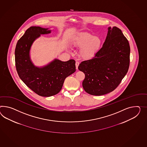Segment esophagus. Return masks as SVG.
I'll return each instance as SVG.
<instances>
[{"label": "esophagus", "instance_id": "obj_1", "mask_svg": "<svg viewBox=\"0 0 147 147\" xmlns=\"http://www.w3.org/2000/svg\"><path fill=\"white\" fill-rule=\"evenodd\" d=\"M79 62L77 61V62H76V68L77 70H78V66H79Z\"/></svg>", "mask_w": 147, "mask_h": 147}]
</instances>
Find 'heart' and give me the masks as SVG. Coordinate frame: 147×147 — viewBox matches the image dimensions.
I'll return each instance as SVG.
<instances>
[{"mask_svg": "<svg viewBox=\"0 0 147 147\" xmlns=\"http://www.w3.org/2000/svg\"><path fill=\"white\" fill-rule=\"evenodd\" d=\"M72 45L77 48H81L79 54L82 58L90 59L98 53L101 47L102 40L98 36H94L88 32H83L73 38Z\"/></svg>", "mask_w": 147, "mask_h": 147, "instance_id": "heart-1", "label": "heart"}]
</instances>
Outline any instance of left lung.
I'll return each mask as SVG.
<instances>
[{
  "label": "left lung",
  "instance_id": "left-lung-1",
  "mask_svg": "<svg viewBox=\"0 0 147 147\" xmlns=\"http://www.w3.org/2000/svg\"><path fill=\"white\" fill-rule=\"evenodd\" d=\"M130 47L127 39L116 26L108 28L105 42L92 59L82 62L78 69L85 75L84 90L93 95L113 91L128 71Z\"/></svg>",
  "mask_w": 147,
  "mask_h": 147
}]
</instances>
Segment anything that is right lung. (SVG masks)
<instances>
[{"mask_svg": "<svg viewBox=\"0 0 147 147\" xmlns=\"http://www.w3.org/2000/svg\"><path fill=\"white\" fill-rule=\"evenodd\" d=\"M51 32L49 28L31 26L18 40L15 50V65L20 78L34 93L44 97L57 94L65 79L76 71L74 60L63 62L55 59L40 67L33 63L30 52L34 42L42 34Z\"/></svg>", "mask_w": 147, "mask_h": 147, "instance_id": "right-lung-1", "label": "right lung"}]
</instances>
